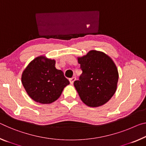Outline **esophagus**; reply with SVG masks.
Listing matches in <instances>:
<instances>
[{"mask_svg":"<svg viewBox=\"0 0 146 146\" xmlns=\"http://www.w3.org/2000/svg\"><path fill=\"white\" fill-rule=\"evenodd\" d=\"M75 80H76V77H72L71 78H69V82H70V83L71 84H73V82L75 81Z\"/></svg>","mask_w":146,"mask_h":146,"instance_id":"obj_1","label":"esophagus"}]
</instances>
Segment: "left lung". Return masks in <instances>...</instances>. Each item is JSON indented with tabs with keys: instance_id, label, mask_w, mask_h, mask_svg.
Masks as SVG:
<instances>
[{
	"instance_id": "obj_1",
	"label": "left lung",
	"mask_w": 146,
	"mask_h": 146,
	"mask_svg": "<svg viewBox=\"0 0 146 146\" xmlns=\"http://www.w3.org/2000/svg\"><path fill=\"white\" fill-rule=\"evenodd\" d=\"M82 73L74 82L80 99L90 107H98L108 102L117 89L119 74L110 56L103 52L92 50L78 57Z\"/></svg>"
}]
</instances>
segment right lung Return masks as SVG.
I'll use <instances>...</instances> for the list:
<instances>
[{
  "instance_id": "add662e5",
  "label": "right lung",
  "mask_w": 146,
  "mask_h": 146,
  "mask_svg": "<svg viewBox=\"0 0 146 146\" xmlns=\"http://www.w3.org/2000/svg\"><path fill=\"white\" fill-rule=\"evenodd\" d=\"M55 60L40 56L24 69L21 82L30 98L37 103L50 104L57 100L69 81L55 67Z\"/></svg>"
}]
</instances>
